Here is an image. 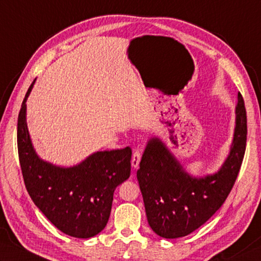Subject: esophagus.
Masks as SVG:
<instances>
[{"mask_svg": "<svg viewBox=\"0 0 261 261\" xmlns=\"http://www.w3.org/2000/svg\"><path fill=\"white\" fill-rule=\"evenodd\" d=\"M140 160H141V152H140L139 150H136V151L134 152V155H132V160H131V165H132V167L137 168L138 166H139Z\"/></svg>", "mask_w": 261, "mask_h": 261, "instance_id": "obj_1", "label": "esophagus"}]
</instances>
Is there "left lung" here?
<instances>
[{
  "label": "left lung",
  "instance_id": "1",
  "mask_svg": "<svg viewBox=\"0 0 261 261\" xmlns=\"http://www.w3.org/2000/svg\"><path fill=\"white\" fill-rule=\"evenodd\" d=\"M231 150L215 174L193 177L186 172L164 142L148 141L137 178L152 231L165 239L186 237L205 224L231 192L242 165L247 145V112L238 94Z\"/></svg>",
  "mask_w": 261,
  "mask_h": 261
}]
</instances>
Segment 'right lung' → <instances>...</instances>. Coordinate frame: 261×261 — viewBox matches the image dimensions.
Segmentation results:
<instances>
[{"instance_id":"right-lung-1","label":"right lung","mask_w":261,"mask_h":261,"mask_svg":"<svg viewBox=\"0 0 261 261\" xmlns=\"http://www.w3.org/2000/svg\"><path fill=\"white\" fill-rule=\"evenodd\" d=\"M18 116V154L24 186L30 198L48 221L70 237L88 239L109 222L114 190L131 172L130 147L97 151L72 167L40 160L30 140L25 122V101Z\"/></svg>"}]
</instances>
